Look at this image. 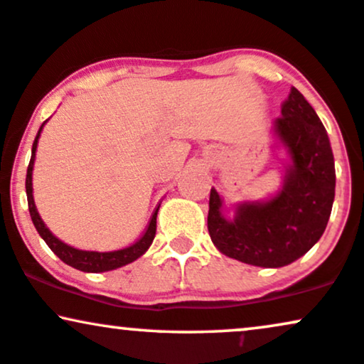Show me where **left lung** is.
Masks as SVG:
<instances>
[{
    "label": "left lung",
    "instance_id": "8db88e82",
    "mask_svg": "<svg viewBox=\"0 0 364 364\" xmlns=\"http://www.w3.org/2000/svg\"><path fill=\"white\" fill-rule=\"evenodd\" d=\"M274 127L292 159L284 190L265 203L240 205L233 220L225 218L218 193L210 191L211 242L230 259L257 267H284L309 252L324 233L334 201L328 132L296 87Z\"/></svg>",
    "mask_w": 364,
    "mask_h": 364
}]
</instances>
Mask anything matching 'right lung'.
<instances>
[{
	"instance_id": "obj_1",
	"label": "right lung",
	"mask_w": 364,
	"mask_h": 364,
	"mask_svg": "<svg viewBox=\"0 0 364 364\" xmlns=\"http://www.w3.org/2000/svg\"><path fill=\"white\" fill-rule=\"evenodd\" d=\"M43 126L40 127L38 134L35 137L33 148H31V159L28 164V171H26V198H28V210H30V216L31 222H33L36 232L40 233V237L43 238L45 243L52 248V252L58 257L60 260L65 262L67 265L73 267V269H79L82 272H107V270L117 269V267H122L126 264H131L136 259L144 254L148 250L151 243L154 240L156 235V216H158V210L153 213V218L146 228L144 235H142L139 240L132 245H129L126 248H121V250H114V252H87V250H79V248H73L67 243L60 242L57 237L52 235V232L45 227V223L41 222L38 211L35 208V201H33V188H31V171H33V163H35V153H36V144H38V137Z\"/></svg>"
}]
</instances>
